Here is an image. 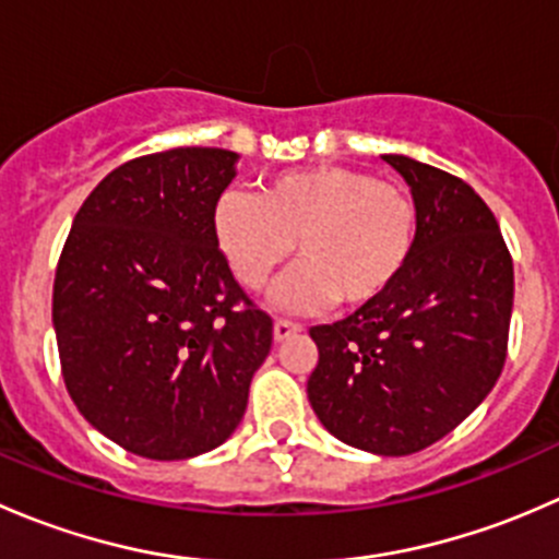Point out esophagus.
Masks as SVG:
<instances>
[{"label":"esophagus","instance_id":"34e87169","mask_svg":"<svg viewBox=\"0 0 559 559\" xmlns=\"http://www.w3.org/2000/svg\"><path fill=\"white\" fill-rule=\"evenodd\" d=\"M302 326L300 324H295V321H289V319H275V324H273V337L275 341H286V337H292V335H297V332H300Z\"/></svg>","mask_w":559,"mask_h":559}]
</instances>
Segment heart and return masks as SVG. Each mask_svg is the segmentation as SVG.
<instances>
[{"instance_id": "obj_1", "label": "heart", "mask_w": 559, "mask_h": 559, "mask_svg": "<svg viewBox=\"0 0 559 559\" xmlns=\"http://www.w3.org/2000/svg\"><path fill=\"white\" fill-rule=\"evenodd\" d=\"M213 235L246 289H262L292 257L302 259L273 292L284 311L337 300L362 308L384 297L414 257L419 211L403 186L354 167L321 165L275 175L259 194L224 191Z\"/></svg>"}]
</instances>
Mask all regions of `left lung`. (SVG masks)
I'll return each instance as SVG.
<instances>
[{"label":"left lung","mask_w":559,"mask_h":559,"mask_svg":"<svg viewBox=\"0 0 559 559\" xmlns=\"http://www.w3.org/2000/svg\"><path fill=\"white\" fill-rule=\"evenodd\" d=\"M419 211L397 284L335 324L311 326L308 400L362 452L405 456L441 441L492 392L506 362L514 264L487 202L454 175L384 154Z\"/></svg>","instance_id":"left-lung-1"}]
</instances>
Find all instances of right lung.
Returning <instances> with one entry per match:
<instances>
[{"instance_id":"1","label":"right lung","mask_w":559,"mask_h":559,"mask_svg":"<svg viewBox=\"0 0 559 559\" xmlns=\"http://www.w3.org/2000/svg\"><path fill=\"white\" fill-rule=\"evenodd\" d=\"M238 159L173 148L116 167L78 211L56 267L67 392L94 430L148 460L222 447L273 346V321L213 235Z\"/></svg>"}]
</instances>
